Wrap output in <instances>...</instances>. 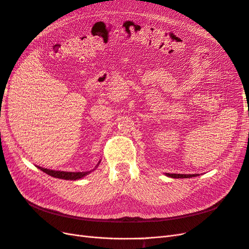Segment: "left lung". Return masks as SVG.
Wrapping results in <instances>:
<instances>
[{"instance_id": "left-lung-1", "label": "left lung", "mask_w": 249, "mask_h": 249, "mask_svg": "<svg viewBox=\"0 0 249 249\" xmlns=\"http://www.w3.org/2000/svg\"><path fill=\"white\" fill-rule=\"evenodd\" d=\"M167 177H170L172 178H188L197 177L198 175H179V173H166Z\"/></svg>"}]
</instances>
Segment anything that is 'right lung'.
Here are the masks:
<instances>
[{"mask_svg":"<svg viewBox=\"0 0 249 249\" xmlns=\"http://www.w3.org/2000/svg\"><path fill=\"white\" fill-rule=\"evenodd\" d=\"M100 162L97 163V165L95 167L99 166ZM40 170H42L43 172H46L47 175L54 177L57 178H62V179H71V180H76L79 178H84L85 176H87L88 173H90L91 171H83V172H69V171H60V170H51V169H47V168H42V167H38ZM94 170V169H93Z\"/></svg>","mask_w":249,"mask_h":249,"instance_id":"right-lung-1","label":"right lung"}]
</instances>
